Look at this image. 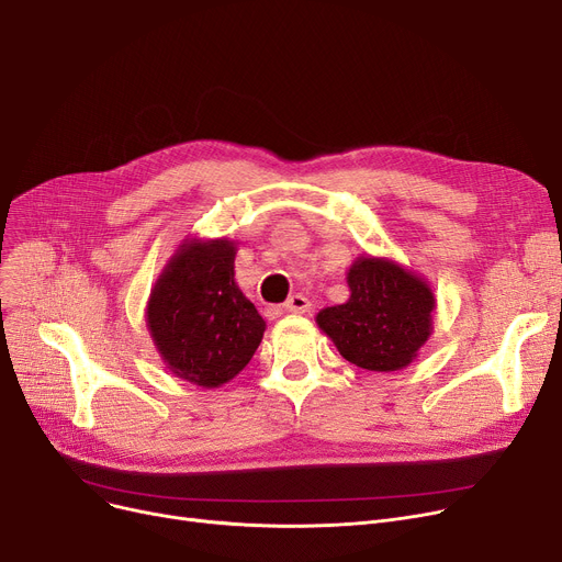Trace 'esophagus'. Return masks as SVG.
<instances>
[{
    "mask_svg": "<svg viewBox=\"0 0 562 562\" xmlns=\"http://www.w3.org/2000/svg\"><path fill=\"white\" fill-rule=\"evenodd\" d=\"M284 310L291 314H307L312 310V303L310 299L301 296V293H293V296L284 303Z\"/></svg>",
    "mask_w": 562,
    "mask_h": 562,
    "instance_id": "obj_1",
    "label": "esophagus"
}]
</instances>
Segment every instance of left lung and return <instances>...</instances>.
<instances>
[{
    "label": "left lung",
    "mask_w": 562,
    "mask_h": 562,
    "mask_svg": "<svg viewBox=\"0 0 562 562\" xmlns=\"http://www.w3.org/2000/svg\"><path fill=\"white\" fill-rule=\"evenodd\" d=\"M350 296L316 314L341 358L367 371L390 373L417 360L432 335L437 307L430 284L387 257L360 255L346 273Z\"/></svg>",
    "instance_id": "left-lung-1"
}]
</instances>
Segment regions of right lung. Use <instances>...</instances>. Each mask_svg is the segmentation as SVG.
Wrapping results in <instances>:
<instances>
[{
	"mask_svg": "<svg viewBox=\"0 0 562 562\" xmlns=\"http://www.w3.org/2000/svg\"><path fill=\"white\" fill-rule=\"evenodd\" d=\"M236 244L184 239L164 266L145 323L170 373L216 390L255 356L266 321L234 280Z\"/></svg>",
	"mask_w": 562,
	"mask_h": 562,
	"instance_id": "obj_1",
	"label": "right lung"
}]
</instances>
